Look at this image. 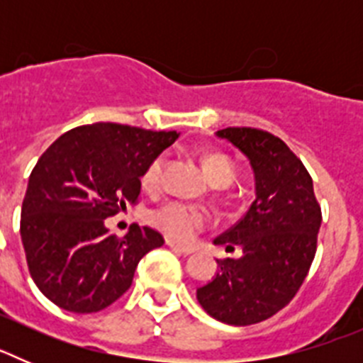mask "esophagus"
<instances>
[{
	"label": "esophagus",
	"instance_id": "esophagus-1",
	"mask_svg": "<svg viewBox=\"0 0 363 363\" xmlns=\"http://www.w3.org/2000/svg\"><path fill=\"white\" fill-rule=\"evenodd\" d=\"M167 245L171 247L174 252H178V255L189 256V255H192V252H194V249H192V247H185V245H182V243H178V242H172V240H167Z\"/></svg>",
	"mask_w": 363,
	"mask_h": 363
}]
</instances>
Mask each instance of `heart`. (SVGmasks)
Wrapping results in <instances>:
<instances>
[{"label": "heart", "instance_id": "heart-1", "mask_svg": "<svg viewBox=\"0 0 363 363\" xmlns=\"http://www.w3.org/2000/svg\"><path fill=\"white\" fill-rule=\"evenodd\" d=\"M167 156L158 154L149 162L140 176V185L145 191H156L162 182V172ZM203 169L211 184L216 187H229L236 178V167L225 154L209 152L203 156ZM207 214L194 205L184 201H167L149 213V223L165 236L178 242H187L207 227Z\"/></svg>", "mask_w": 363, "mask_h": 363}]
</instances>
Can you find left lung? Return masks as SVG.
Masks as SVG:
<instances>
[{"mask_svg":"<svg viewBox=\"0 0 363 363\" xmlns=\"http://www.w3.org/2000/svg\"><path fill=\"white\" fill-rule=\"evenodd\" d=\"M225 138L245 154L256 178V200L245 216L214 240L240 258L218 259L213 281L196 298L229 325L264 322L284 309L306 280L316 255L322 209L313 178L280 138L252 127H227Z\"/></svg>","mask_w":363,"mask_h":363,"instance_id":"obj_1","label":"left lung"}]
</instances>
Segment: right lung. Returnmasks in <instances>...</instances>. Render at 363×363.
<instances>
[{
	"label": "right lung",
	"mask_w": 363,
	"mask_h": 363,
	"mask_svg": "<svg viewBox=\"0 0 363 363\" xmlns=\"http://www.w3.org/2000/svg\"><path fill=\"white\" fill-rule=\"evenodd\" d=\"M176 138L99 121L69 130L41 154L19 233L32 280L52 303L79 314L105 309L129 291L140 259L163 245L150 227L108 234L105 218L138 203L143 169Z\"/></svg>",
	"instance_id": "right-lung-1"
}]
</instances>
